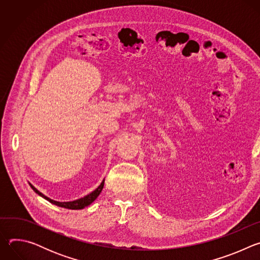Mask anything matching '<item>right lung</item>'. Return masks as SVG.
I'll return each instance as SVG.
<instances>
[{
    "label": "right lung",
    "instance_id": "obj_1",
    "mask_svg": "<svg viewBox=\"0 0 260 260\" xmlns=\"http://www.w3.org/2000/svg\"><path fill=\"white\" fill-rule=\"evenodd\" d=\"M104 183H105V180L101 183V185H100V186H99L95 190H93L91 193L85 196L84 198H81V199H79V200L73 201V202H62V203H61V202L53 201V200H51V199L45 197V196H44L43 193H41L38 189H36L31 184H29V185H30V187L32 188V190H34L36 193H38L40 197L44 198V199L47 200L49 203H51V204H53V205H55V206H58V207H61V208H66V209H70V210H80V209H83V208L89 206L93 201H95V199H96V198L100 196V193L102 192V189H103V187H104Z\"/></svg>",
    "mask_w": 260,
    "mask_h": 260
}]
</instances>
